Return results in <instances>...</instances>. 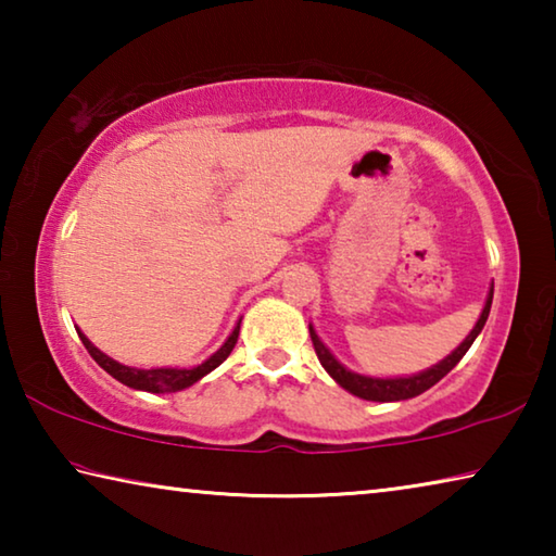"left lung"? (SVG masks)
Instances as JSON below:
<instances>
[{
	"instance_id": "8db88e82",
	"label": "left lung",
	"mask_w": 556,
	"mask_h": 556,
	"mask_svg": "<svg viewBox=\"0 0 556 556\" xmlns=\"http://www.w3.org/2000/svg\"><path fill=\"white\" fill-rule=\"evenodd\" d=\"M491 304H493V289L488 291V299H485V306L481 312V318H478L473 331H470L464 343H460L454 353L446 355L444 361L431 365V368L421 370L417 375H407V378H370V375H357L353 370H348L345 365H341L333 357V353L328 351V348L324 345L321 338L316 336L314 326L308 324V333H312V341H314V351L318 355V361H321L324 370L331 375V378L341 384L343 390H348L351 394H355V397L361 400H370V402H400V400H409V397H417V394L427 392L429 388H434V384L444 378L446 372H451L458 365L460 357L466 355V351L470 345H473V341L478 338V333L483 331V326L488 321V314H491Z\"/></svg>"
}]
</instances>
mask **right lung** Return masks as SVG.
<instances>
[{"label":"right lung","mask_w":556,"mask_h":556,"mask_svg":"<svg viewBox=\"0 0 556 556\" xmlns=\"http://www.w3.org/2000/svg\"><path fill=\"white\" fill-rule=\"evenodd\" d=\"M78 336L83 345L88 348V353L92 355V361H96L102 370L110 372L112 378L119 380L122 384H127L131 390H144V392H181L186 388H191L193 382H199L201 378H205L211 370L218 368V365L225 361L232 353L235 343H238V336H240V321L238 326L232 328V333L228 336V341H225L218 351H215L208 361H203L201 365H195V368H152V370H142V368H129V365H122L117 361H112L110 355H105L102 351H98L96 345L88 341V336L80 331L78 328Z\"/></svg>","instance_id":"add662e5"}]
</instances>
